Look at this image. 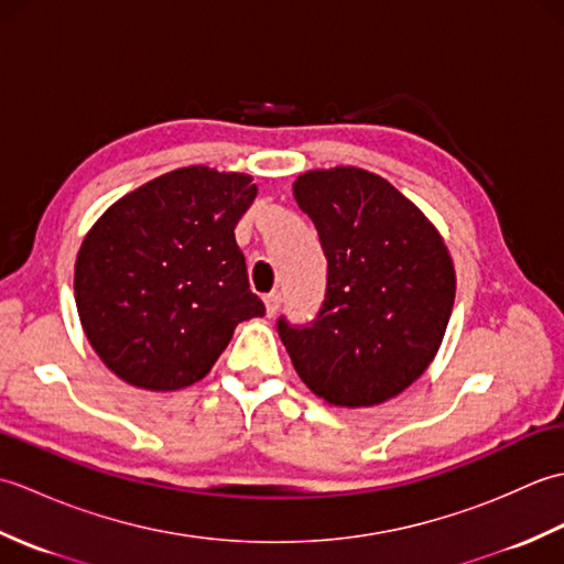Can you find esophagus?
I'll list each match as a JSON object with an SVG mask.
<instances>
[{
	"mask_svg": "<svg viewBox=\"0 0 564 564\" xmlns=\"http://www.w3.org/2000/svg\"><path fill=\"white\" fill-rule=\"evenodd\" d=\"M281 293L279 291H273V293H269L267 297H263V305H267V315L269 317H273L275 313H279V307H281Z\"/></svg>",
	"mask_w": 564,
	"mask_h": 564,
	"instance_id": "obj_1",
	"label": "esophagus"
}]
</instances>
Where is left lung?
Segmentation results:
<instances>
[{
	"label": "left lung",
	"mask_w": 564,
	"mask_h": 564,
	"mask_svg": "<svg viewBox=\"0 0 564 564\" xmlns=\"http://www.w3.org/2000/svg\"><path fill=\"white\" fill-rule=\"evenodd\" d=\"M293 196L327 257L317 319H279L297 376L334 406L398 398L434 361L448 327L455 269L446 242L388 178L358 166L305 172Z\"/></svg>",
	"instance_id": "left-lung-1"
}]
</instances>
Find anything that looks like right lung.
<instances>
[{"label": "right lung", "mask_w": 564, "mask_h": 564, "mask_svg": "<svg viewBox=\"0 0 564 564\" xmlns=\"http://www.w3.org/2000/svg\"><path fill=\"white\" fill-rule=\"evenodd\" d=\"M257 198L249 174L194 164L118 198L82 239L75 301L104 366L170 392L210 373L239 322L261 317L235 225Z\"/></svg>", "instance_id": "add662e5"}]
</instances>
